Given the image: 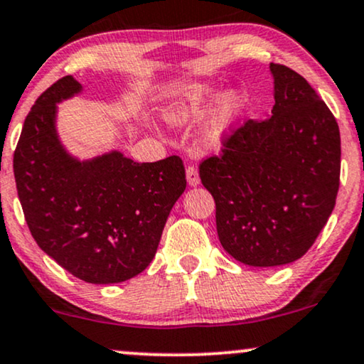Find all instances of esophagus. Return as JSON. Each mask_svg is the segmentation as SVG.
Returning a JSON list of instances; mask_svg holds the SVG:
<instances>
[{
	"label": "esophagus",
	"mask_w": 364,
	"mask_h": 364,
	"mask_svg": "<svg viewBox=\"0 0 364 364\" xmlns=\"http://www.w3.org/2000/svg\"><path fill=\"white\" fill-rule=\"evenodd\" d=\"M186 173H187V182H189V186H192V187L199 186L200 177H199V172H197V168L194 167V165H189L186 170Z\"/></svg>",
	"instance_id": "1"
}]
</instances>
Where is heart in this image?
<instances>
[{
    "mask_svg": "<svg viewBox=\"0 0 364 364\" xmlns=\"http://www.w3.org/2000/svg\"><path fill=\"white\" fill-rule=\"evenodd\" d=\"M221 97V89L214 84L194 82L177 89L165 106V118L177 127H192L203 121ZM246 106L243 94L230 92L221 97L205 128V141L210 146H219L240 121Z\"/></svg>",
    "mask_w": 364,
    "mask_h": 364,
    "instance_id": "1",
    "label": "heart"
}]
</instances>
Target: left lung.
Wrapping results in <instances>:
<instances>
[{
    "instance_id": "obj_1",
    "label": "left lung",
    "mask_w": 364,
    "mask_h": 364,
    "mask_svg": "<svg viewBox=\"0 0 364 364\" xmlns=\"http://www.w3.org/2000/svg\"><path fill=\"white\" fill-rule=\"evenodd\" d=\"M275 106L248 119L200 161L216 203L223 248L250 267H278L307 253L336 205L341 136L336 118L302 75L270 64Z\"/></svg>"
}]
</instances>
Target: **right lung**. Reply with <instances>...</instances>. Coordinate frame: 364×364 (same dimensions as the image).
Instances as JSON below:
<instances>
[{"mask_svg": "<svg viewBox=\"0 0 364 364\" xmlns=\"http://www.w3.org/2000/svg\"><path fill=\"white\" fill-rule=\"evenodd\" d=\"M73 75L40 94L15 155L28 230L48 257L89 284H119L154 259L170 209L186 191L177 155L136 164L119 151L79 161L58 141L57 102L80 92Z\"/></svg>", "mask_w": 364, "mask_h": 364, "instance_id": "add662e5", "label": "right lung"}]
</instances>
